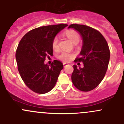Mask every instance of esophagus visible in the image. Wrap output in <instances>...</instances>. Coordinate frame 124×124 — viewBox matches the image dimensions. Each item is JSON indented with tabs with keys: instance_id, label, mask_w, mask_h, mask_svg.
Instances as JSON below:
<instances>
[{
	"instance_id": "obj_1",
	"label": "esophagus",
	"mask_w": 124,
	"mask_h": 124,
	"mask_svg": "<svg viewBox=\"0 0 124 124\" xmlns=\"http://www.w3.org/2000/svg\"><path fill=\"white\" fill-rule=\"evenodd\" d=\"M63 67H65L66 66L68 65V63H63Z\"/></svg>"
}]
</instances>
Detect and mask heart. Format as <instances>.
<instances>
[{
	"label": "heart",
	"instance_id": "obj_1",
	"mask_svg": "<svg viewBox=\"0 0 124 124\" xmlns=\"http://www.w3.org/2000/svg\"><path fill=\"white\" fill-rule=\"evenodd\" d=\"M65 35L71 42L74 44H77L80 40V37L78 33L74 31H68L65 32ZM52 47L53 50H57L59 48V39L57 37L53 39L52 42ZM74 54L71 53H68L67 52H62L58 56L59 59L61 60L63 62H70L74 57Z\"/></svg>",
	"mask_w": 124,
	"mask_h": 124
}]
</instances>
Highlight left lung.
<instances>
[{
    "instance_id": "obj_1",
    "label": "left lung",
    "mask_w": 124,
    "mask_h": 124,
    "mask_svg": "<svg viewBox=\"0 0 124 124\" xmlns=\"http://www.w3.org/2000/svg\"><path fill=\"white\" fill-rule=\"evenodd\" d=\"M70 28L78 32L83 41L80 57L74 61L84 64L83 68L73 65L71 80L78 89L87 92L95 88L104 77L109 63V48L106 40L97 30L76 24L70 25Z\"/></svg>"
}]
</instances>
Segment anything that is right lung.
<instances>
[{
	"label": "right lung",
	"mask_w": 124,
	"mask_h": 124,
	"mask_svg": "<svg viewBox=\"0 0 124 124\" xmlns=\"http://www.w3.org/2000/svg\"><path fill=\"white\" fill-rule=\"evenodd\" d=\"M67 26L60 24L38 27L27 32L20 41L16 54L18 71L26 85L36 93L50 91L63 69V63L58 60L51 65L44 61L48 55H53V39Z\"/></svg>",
	"instance_id": "1"
}]
</instances>
